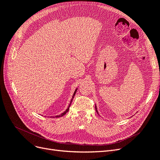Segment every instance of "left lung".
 Masks as SVG:
<instances>
[{"label": "left lung", "mask_w": 160, "mask_h": 160, "mask_svg": "<svg viewBox=\"0 0 160 160\" xmlns=\"http://www.w3.org/2000/svg\"><path fill=\"white\" fill-rule=\"evenodd\" d=\"M95 109H96V111H97V113H98L99 114V113H98V108H97V106H96V105H95Z\"/></svg>", "instance_id": "8db88e82"}]
</instances>
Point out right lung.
Here are the masks:
<instances>
[{
	"instance_id": "obj_1",
	"label": "right lung",
	"mask_w": 160,
	"mask_h": 160,
	"mask_svg": "<svg viewBox=\"0 0 160 160\" xmlns=\"http://www.w3.org/2000/svg\"><path fill=\"white\" fill-rule=\"evenodd\" d=\"M77 88L75 89V92H74V93H73V95H72V98H71V101H70V103H69V106H68V108H67V109L64 111L63 113H62L61 114H60V115H55V118H60V117H62V116H63L64 115H65L67 112H68V111L69 110V108H70V105H71V103H72V99L74 98V96H75V93H76V92H77ZM52 117H53V116H52ZM54 118V117H53Z\"/></svg>"
}]
</instances>
